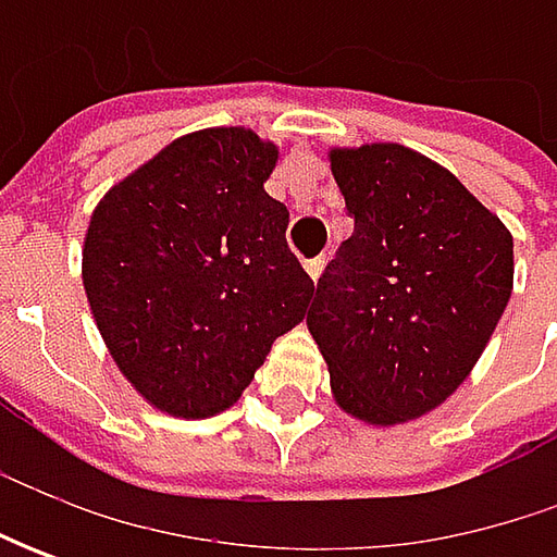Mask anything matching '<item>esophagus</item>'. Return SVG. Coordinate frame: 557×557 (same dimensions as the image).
Masks as SVG:
<instances>
[{
	"instance_id": "34e87169",
	"label": "esophagus",
	"mask_w": 557,
	"mask_h": 557,
	"mask_svg": "<svg viewBox=\"0 0 557 557\" xmlns=\"http://www.w3.org/2000/svg\"><path fill=\"white\" fill-rule=\"evenodd\" d=\"M304 267H307V272H310L312 282H319V275H322V269H325V257H312V260H307Z\"/></svg>"
}]
</instances>
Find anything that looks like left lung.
Wrapping results in <instances>:
<instances>
[{"label":"left lung","instance_id":"8db88e82","mask_svg":"<svg viewBox=\"0 0 557 557\" xmlns=\"http://www.w3.org/2000/svg\"><path fill=\"white\" fill-rule=\"evenodd\" d=\"M329 163L356 223L307 329L341 412L394 428L434 412L478 366L515 288V242L459 176L406 145L332 148Z\"/></svg>","mask_w":557,"mask_h":557}]
</instances>
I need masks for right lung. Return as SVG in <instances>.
<instances>
[{"label": "right lung", "instance_id": "obj_1", "mask_svg": "<svg viewBox=\"0 0 557 557\" xmlns=\"http://www.w3.org/2000/svg\"><path fill=\"white\" fill-rule=\"evenodd\" d=\"M278 145L207 126L163 145L96 203L83 288L133 391L173 418L238 403L275 337L304 322L312 278L267 183Z\"/></svg>", "mask_w": 557, "mask_h": 557}]
</instances>
